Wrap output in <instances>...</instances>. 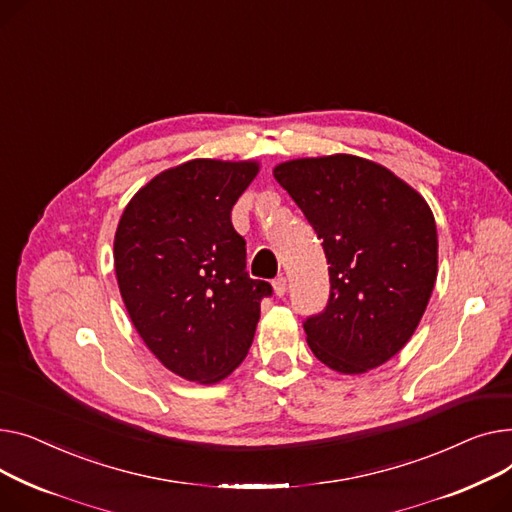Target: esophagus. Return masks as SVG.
Listing matches in <instances>:
<instances>
[{
    "mask_svg": "<svg viewBox=\"0 0 512 512\" xmlns=\"http://www.w3.org/2000/svg\"><path fill=\"white\" fill-rule=\"evenodd\" d=\"M273 289H275V293H277L279 297H283L285 291H287V279H285V277H277V279L273 281Z\"/></svg>",
    "mask_w": 512,
    "mask_h": 512,
    "instance_id": "1",
    "label": "esophagus"
}]
</instances>
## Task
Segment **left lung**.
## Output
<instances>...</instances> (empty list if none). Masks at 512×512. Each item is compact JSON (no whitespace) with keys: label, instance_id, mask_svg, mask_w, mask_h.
<instances>
[{"label":"left lung","instance_id":"1","mask_svg":"<svg viewBox=\"0 0 512 512\" xmlns=\"http://www.w3.org/2000/svg\"><path fill=\"white\" fill-rule=\"evenodd\" d=\"M273 175L330 264L328 304L304 324L312 353L351 376L382 366L415 333L436 283L428 202L390 169L355 155L293 159Z\"/></svg>","mask_w":512,"mask_h":512}]
</instances>
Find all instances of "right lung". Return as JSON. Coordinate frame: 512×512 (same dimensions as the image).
Segmentation results:
<instances>
[{
    "mask_svg": "<svg viewBox=\"0 0 512 512\" xmlns=\"http://www.w3.org/2000/svg\"><path fill=\"white\" fill-rule=\"evenodd\" d=\"M258 171V161H186L142 186L117 223L113 264L130 320L190 382H221L244 362L273 293L246 273V242L231 225Z\"/></svg>",
    "mask_w": 512,
    "mask_h": 512,
    "instance_id": "add662e5",
    "label": "right lung"
}]
</instances>
